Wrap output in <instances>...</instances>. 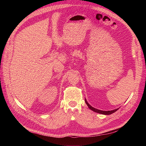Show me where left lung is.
<instances>
[{"label":"left lung","instance_id":"obj_1","mask_svg":"<svg viewBox=\"0 0 146 146\" xmlns=\"http://www.w3.org/2000/svg\"><path fill=\"white\" fill-rule=\"evenodd\" d=\"M85 102H86V105H88V108H89L90 110H91L92 111H94V112H96V113H98L102 114H105V115H109V114H113V113L116 112V111H117V110L119 109V108H117V109H115V110H111V111H103V110H98V109H97V108H94V107H92V106H91L88 103V102H87V100H86V99H85Z\"/></svg>","mask_w":146,"mask_h":146}]
</instances>
